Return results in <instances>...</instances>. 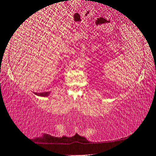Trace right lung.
Listing matches in <instances>:
<instances>
[{"mask_svg":"<svg viewBox=\"0 0 156 156\" xmlns=\"http://www.w3.org/2000/svg\"><path fill=\"white\" fill-rule=\"evenodd\" d=\"M51 92H44V93H35V95L40 96V97H47L50 95Z\"/></svg>","mask_w":156,"mask_h":156,"instance_id":"obj_1","label":"right lung"}]
</instances>
